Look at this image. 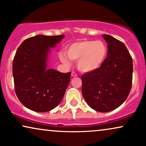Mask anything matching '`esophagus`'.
Here are the masks:
<instances>
[{
    "mask_svg": "<svg viewBox=\"0 0 146 146\" xmlns=\"http://www.w3.org/2000/svg\"><path fill=\"white\" fill-rule=\"evenodd\" d=\"M78 75H77V74H76L75 72H72V77H76Z\"/></svg>",
    "mask_w": 146,
    "mask_h": 146,
    "instance_id": "obj_1",
    "label": "esophagus"
}]
</instances>
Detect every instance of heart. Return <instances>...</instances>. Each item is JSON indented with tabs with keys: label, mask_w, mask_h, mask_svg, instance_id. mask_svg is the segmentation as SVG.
Returning <instances> with one entry per match:
<instances>
[{
	"label": "heart",
	"mask_w": 146,
	"mask_h": 146,
	"mask_svg": "<svg viewBox=\"0 0 146 146\" xmlns=\"http://www.w3.org/2000/svg\"><path fill=\"white\" fill-rule=\"evenodd\" d=\"M66 54L61 53L59 59L63 64L70 65V60L77 62V69L84 73L100 68L108 55V48L102 40H82L72 43L66 47Z\"/></svg>",
	"instance_id": "heart-1"
}]
</instances>
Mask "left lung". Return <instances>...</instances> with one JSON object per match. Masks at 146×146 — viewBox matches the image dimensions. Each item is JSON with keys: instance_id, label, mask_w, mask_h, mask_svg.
Segmentation results:
<instances>
[{"instance_id": "obj_1", "label": "left lung", "mask_w": 146, "mask_h": 146, "mask_svg": "<svg viewBox=\"0 0 146 146\" xmlns=\"http://www.w3.org/2000/svg\"><path fill=\"white\" fill-rule=\"evenodd\" d=\"M108 55L102 66L81 76L82 94L91 108L108 112L121 106L131 91L133 59L126 46L113 36L103 35Z\"/></svg>"}]
</instances>
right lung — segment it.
<instances>
[{"label":"right lung","instance_id":"add662e5","mask_svg":"<svg viewBox=\"0 0 146 146\" xmlns=\"http://www.w3.org/2000/svg\"><path fill=\"white\" fill-rule=\"evenodd\" d=\"M64 37L38 35L26 39L18 47L13 76L16 95L27 108L45 112L56 108L64 98L71 72L48 69L47 64L51 48Z\"/></svg>","mask_w":146,"mask_h":146}]
</instances>
